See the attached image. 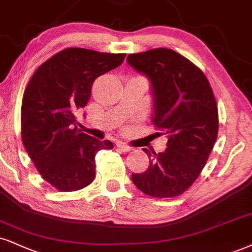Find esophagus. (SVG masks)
Returning a JSON list of instances; mask_svg holds the SVG:
<instances>
[{"mask_svg": "<svg viewBox=\"0 0 252 252\" xmlns=\"http://www.w3.org/2000/svg\"><path fill=\"white\" fill-rule=\"evenodd\" d=\"M117 147L123 152H125V153H128V152H131L133 150L132 147H129V146H127L126 144H124V142H118Z\"/></svg>", "mask_w": 252, "mask_h": 252, "instance_id": "1", "label": "esophagus"}]
</instances>
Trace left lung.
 Instances as JSON below:
<instances>
[{"mask_svg": "<svg viewBox=\"0 0 252 252\" xmlns=\"http://www.w3.org/2000/svg\"><path fill=\"white\" fill-rule=\"evenodd\" d=\"M127 63L151 83L152 123L166 135L162 153L144 152L150 166L132 181L153 197H174L187 190L206 164L219 132V112L204 73L170 49L128 55Z\"/></svg>", "mask_w": 252, "mask_h": 252, "instance_id": "1", "label": "left lung"}]
</instances>
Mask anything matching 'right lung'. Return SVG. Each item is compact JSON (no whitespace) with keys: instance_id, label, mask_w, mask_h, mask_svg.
Wrapping results in <instances>:
<instances>
[{"instance_id":"1","label":"right lung","mask_w":252,"mask_h":252,"mask_svg":"<svg viewBox=\"0 0 252 252\" xmlns=\"http://www.w3.org/2000/svg\"><path fill=\"white\" fill-rule=\"evenodd\" d=\"M125 57L69 48L52 56L31 77L22 100V141L42 178L58 190L89 186L95 178V154L113 148L110 140L77 129L76 116L88 104L93 82Z\"/></svg>"}]
</instances>
